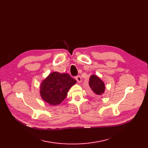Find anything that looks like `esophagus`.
<instances>
[{
    "instance_id": "esophagus-1",
    "label": "esophagus",
    "mask_w": 148,
    "mask_h": 148,
    "mask_svg": "<svg viewBox=\"0 0 148 148\" xmlns=\"http://www.w3.org/2000/svg\"><path fill=\"white\" fill-rule=\"evenodd\" d=\"M75 79L77 80V83H80L82 82V79L81 77H80L79 75H78V76L75 77Z\"/></svg>"
}]
</instances>
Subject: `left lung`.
<instances>
[{"instance_id": "1", "label": "left lung", "mask_w": 148, "mask_h": 148, "mask_svg": "<svg viewBox=\"0 0 148 148\" xmlns=\"http://www.w3.org/2000/svg\"><path fill=\"white\" fill-rule=\"evenodd\" d=\"M89 86L94 93L101 95L105 91V84L102 80L96 75H91L89 79Z\"/></svg>"}]
</instances>
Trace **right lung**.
I'll list each match as a JSON object with an SVG mask.
<instances>
[{"mask_svg": "<svg viewBox=\"0 0 148 148\" xmlns=\"http://www.w3.org/2000/svg\"><path fill=\"white\" fill-rule=\"evenodd\" d=\"M76 82L69 74L52 72L40 86L41 97L49 104L58 105L66 98L69 90Z\"/></svg>", "mask_w": 148, "mask_h": 148, "instance_id": "add662e5", "label": "right lung"}]
</instances>
